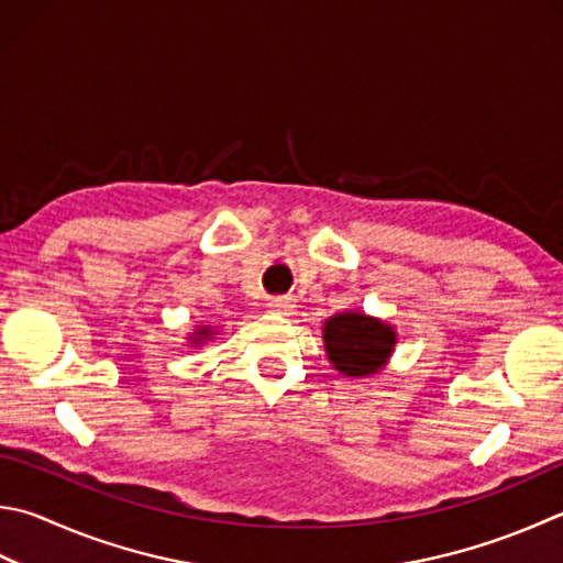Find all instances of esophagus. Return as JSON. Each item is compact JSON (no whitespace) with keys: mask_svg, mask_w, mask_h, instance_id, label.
I'll use <instances>...</instances> for the list:
<instances>
[{"mask_svg":"<svg viewBox=\"0 0 563 563\" xmlns=\"http://www.w3.org/2000/svg\"><path fill=\"white\" fill-rule=\"evenodd\" d=\"M268 308H271L273 312L290 314L295 305H292V300H290V298H271V300H268Z\"/></svg>","mask_w":563,"mask_h":563,"instance_id":"1","label":"esophagus"}]
</instances>
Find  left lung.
<instances>
[{"mask_svg":"<svg viewBox=\"0 0 563 563\" xmlns=\"http://www.w3.org/2000/svg\"><path fill=\"white\" fill-rule=\"evenodd\" d=\"M324 350L336 372L366 376L382 369L396 344L391 327L360 312H342L324 322Z\"/></svg>","mask_w":563,"mask_h":563,"instance_id":"1","label":"left lung"}]
</instances>
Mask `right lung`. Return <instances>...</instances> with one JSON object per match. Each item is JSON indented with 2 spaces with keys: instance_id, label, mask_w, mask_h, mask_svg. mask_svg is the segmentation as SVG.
Returning <instances> with one entry per match:
<instances>
[{
  "instance_id": "1",
  "label": "right lung",
  "mask_w": 563,
  "mask_h": 563,
  "mask_svg": "<svg viewBox=\"0 0 563 563\" xmlns=\"http://www.w3.org/2000/svg\"><path fill=\"white\" fill-rule=\"evenodd\" d=\"M194 336H197V340H194V344H199L201 340H207V336H209V327H203V330L194 332Z\"/></svg>"
}]
</instances>
